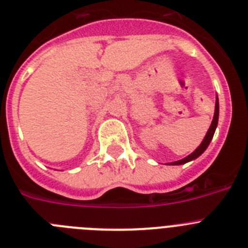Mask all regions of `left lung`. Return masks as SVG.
I'll use <instances>...</instances> for the list:
<instances>
[{"label":"left lung","instance_id":"1","mask_svg":"<svg viewBox=\"0 0 248 248\" xmlns=\"http://www.w3.org/2000/svg\"><path fill=\"white\" fill-rule=\"evenodd\" d=\"M217 123H218V98H217V95H216L214 119H212L211 125H210L209 130H207V133H206L205 138H203V140L201 141L200 145L198 146V149H196L194 153H191V154L187 155L186 157H184V159H181V160H177V161H172V163H169L168 165H183V164L189 163V161H191V160L198 159V157L200 156L201 154H202L203 151L207 149V146L210 145V143H211V140H212V138H214V134H215V130H216V128H217Z\"/></svg>","mask_w":248,"mask_h":248}]
</instances>
